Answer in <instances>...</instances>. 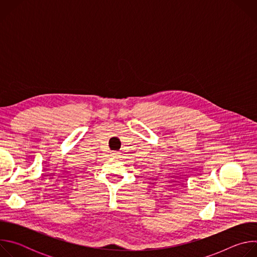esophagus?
I'll return each instance as SVG.
<instances>
[{"mask_svg": "<svg viewBox=\"0 0 257 257\" xmlns=\"http://www.w3.org/2000/svg\"><path fill=\"white\" fill-rule=\"evenodd\" d=\"M113 157H118L119 156V153L118 152H112V154H111Z\"/></svg>", "mask_w": 257, "mask_h": 257, "instance_id": "34e87169", "label": "esophagus"}]
</instances>
